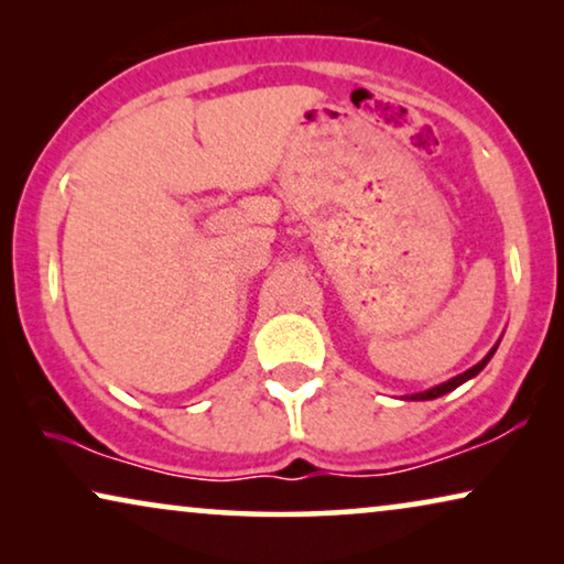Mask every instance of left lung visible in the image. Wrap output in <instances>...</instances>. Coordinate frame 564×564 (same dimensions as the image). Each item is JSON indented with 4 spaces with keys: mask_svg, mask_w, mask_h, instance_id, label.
<instances>
[{
    "mask_svg": "<svg viewBox=\"0 0 564 564\" xmlns=\"http://www.w3.org/2000/svg\"><path fill=\"white\" fill-rule=\"evenodd\" d=\"M496 349H498V344L492 346V349L488 351V357H485L482 361H477L475 367H469L467 372H462V375H457V377H452V380H446V382H442V384H436V388H431V390H423V392H415V395H411V398H405V400H434V398H442V395H446V392H452L454 388H459L462 382H467V380H473L475 375H480L482 372V367L488 365L490 361V357L492 354H496Z\"/></svg>",
    "mask_w": 564,
    "mask_h": 564,
    "instance_id": "8db88e82",
    "label": "left lung"
}]
</instances>
